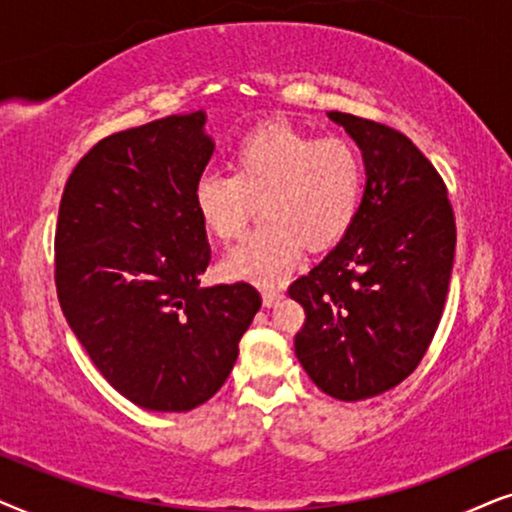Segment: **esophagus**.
I'll use <instances>...</instances> for the list:
<instances>
[{"mask_svg":"<svg viewBox=\"0 0 512 512\" xmlns=\"http://www.w3.org/2000/svg\"><path fill=\"white\" fill-rule=\"evenodd\" d=\"M281 297H283L281 288H264L262 290V299H264V304H267V306L278 304V302H281Z\"/></svg>","mask_w":512,"mask_h":512,"instance_id":"1","label":"esophagus"}]
</instances>
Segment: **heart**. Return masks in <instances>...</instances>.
<instances>
[{
    "mask_svg": "<svg viewBox=\"0 0 512 512\" xmlns=\"http://www.w3.org/2000/svg\"><path fill=\"white\" fill-rule=\"evenodd\" d=\"M365 192V161L344 138H316L290 124H267L234 149V173H203L194 208L208 234L241 236L255 201L262 224L224 257L231 278L274 283L306 245L332 248L356 220Z\"/></svg>",
    "mask_w": 512,
    "mask_h": 512,
    "instance_id": "obj_1",
    "label": "heart"
}]
</instances>
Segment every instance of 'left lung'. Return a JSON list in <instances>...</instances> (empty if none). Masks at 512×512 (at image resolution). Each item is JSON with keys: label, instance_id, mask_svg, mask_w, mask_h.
Here are the masks:
<instances>
[{"label": "left lung", "instance_id": "obj_1", "mask_svg": "<svg viewBox=\"0 0 512 512\" xmlns=\"http://www.w3.org/2000/svg\"><path fill=\"white\" fill-rule=\"evenodd\" d=\"M363 149V203L342 241L288 292L304 306L295 353L320 391L346 403L398 386L438 330L454 264L447 187L395 128L330 112Z\"/></svg>", "mask_w": 512, "mask_h": 512}]
</instances>
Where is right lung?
Returning a JSON list of instances; mask_svg holds the SVG:
<instances>
[{
	"instance_id": "obj_1",
	"label": "right lung",
	"mask_w": 512,
	"mask_h": 512,
	"mask_svg": "<svg viewBox=\"0 0 512 512\" xmlns=\"http://www.w3.org/2000/svg\"><path fill=\"white\" fill-rule=\"evenodd\" d=\"M203 124L173 114L95 142L58 210L60 309L102 377L154 412L213 398L262 306L245 281L201 288L210 248L194 185L215 149Z\"/></svg>"
}]
</instances>
